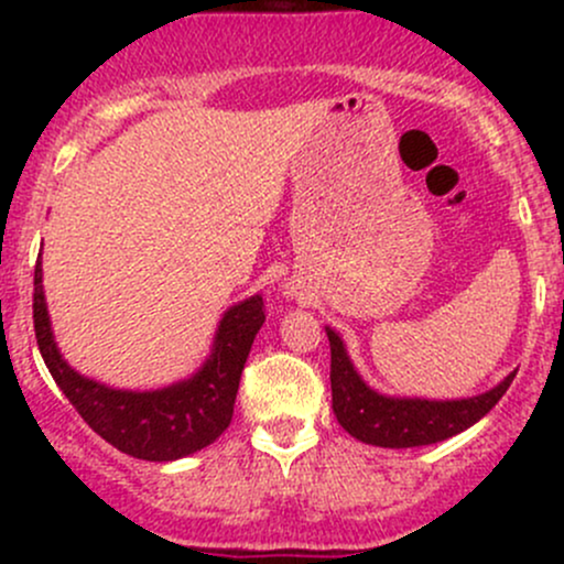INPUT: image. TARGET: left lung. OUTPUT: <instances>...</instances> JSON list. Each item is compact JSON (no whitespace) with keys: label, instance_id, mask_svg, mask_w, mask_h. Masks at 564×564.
I'll list each match as a JSON object with an SVG mask.
<instances>
[{"label":"left lung","instance_id":"left-lung-1","mask_svg":"<svg viewBox=\"0 0 564 564\" xmlns=\"http://www.w3.org/2000/svg\"><path fill=\"white\" fill-rule=\"evenodd\" d=\"M326 334L332 345V405L336 422L352 437L379 448H416L458 435L480 422L514 379V373H509L490 392L467 400L384 398L358 377L339 334L332 328H326Z\"/></svg>","mask_w":564,"mask_h":564}]
</instances>
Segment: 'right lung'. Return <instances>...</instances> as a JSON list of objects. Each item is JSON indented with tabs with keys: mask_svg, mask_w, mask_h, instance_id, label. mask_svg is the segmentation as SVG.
<instances>
[{
	"mask_svg": "<svg viewBox=\"0 0 564 564\" xmlns=\"http://www.w3.org/2000/svg\"><path fill=\"white\" fill-rule=\"evenodd\" d=\"M264 323L262 296L225 313L215 352L193 379L156 392H121L84 379L57 352L42 291V262L34 268V332L44 364L79 416L113 448L145 462L191 456L228 430L238 381L251 341Z\"/></svg>",
	"mask_w": 564,
	"mask_h": 564,
	"instance_id": "obj_1",
	"label": "right lung"
}]
</instances>
